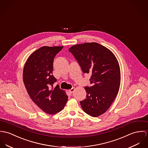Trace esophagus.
Segmentation results:
<instances>
[{
  "label": "esophagus",
  "mask_w": 148,
  "mask_h": 148,
  "mask_svg": "<svg viewBox=\"0 0 148 148\" xmlns=\"http://www.w3.org/2000/svg\"><path fill=\"white\" fill-rule=\"evenodd\" d=\"M74 91H75V88H74V87L71 88L70 90H69V92H70V94H73Z\"/></svg>",
  "instance_id": "esophagus-1"
}]
</instances>
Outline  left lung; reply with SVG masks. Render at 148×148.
Wrapping results in <instances>:
<instances>
[{
	"label": "left lung",
	"instance_id": "obj_1",
	"mask_svg": "<svg viewBox=\"0 0 148 148\" xmlns=\"http://www.w3.org/2000/svg\"><path fill=\"white\" fill-rule=\"evenodd\" d=\"M83 73L91 74L90 87H84L86 98L81 101L87 114L97 117L111 106L120 84V71L114 54L97 42L75 45L69 48Z\"/></svg>",
	"mask_w": 148,
	"mask_h": 148
}]
</instances>
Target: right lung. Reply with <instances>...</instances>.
<instances>
[{"instance_id": "right-lung-1", "label": "right lung", "mask_w": 148, "mask_h": 148, "mask_svg": "<svg viewBox=\"0 0 148 148\" xmlns=\"http://www.w3.org/2000/svg\"><path fill=\"white\" fill-rule=\"evenodd\" d=\"M63 47H42L28 58L23 70V81L33 102L43 111L54 114L61 111L68 97L64 90L53 84L57 79L53 75V63Z\"/></svg>"}]
</instances>
